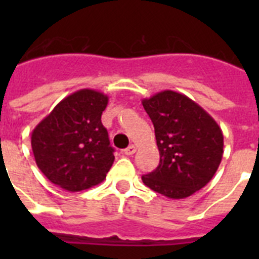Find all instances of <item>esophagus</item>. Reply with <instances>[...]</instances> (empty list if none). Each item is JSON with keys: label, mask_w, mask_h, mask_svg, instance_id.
I'll return each mask as SVG.
<instances>
[{"label": "esophagus", "mask_w": 259, "mask_h": 259, "mask_svg": "<svg viewBox=\"0 0 259 259\" xmlns=\"http://www.w3.org/2000/svg\"><path fill=\"white\" fill-rule=\"evenodd\" d=\"M135 152H136V146L135 145H130L128 148H125L124 149L125 155H132V154H135Z\"/></svg>", "instance_id": "esophagus-1"}]
</instances>
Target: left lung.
Instances as JSON below:
<instances>
[{"label":"left lung","mask_w":259,"mask_h":259,"mask_svg":"<svg viewBox=\"0 0 259 259\" xmlns=\"http://www.w3.org/2000/svg\"><path fill=\"white\" fill-rule=\"evenodd\" d=\"M154 125L159 164L143 182L168 198H185L203 188L223 157V134L212 116L182 93L163 91L144 98Z\"/></svg>","instance_id":"obj_1"}]
</instances>
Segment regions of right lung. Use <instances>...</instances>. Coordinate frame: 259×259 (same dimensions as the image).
Listing matches in <instances>:
<instances>
[{"label":"right lung","mask_w":259,"mask_h":259,"mask_svg":"<svg viewBox=\"0 0 259 259\" xmlns=\"http://www.w3.org/2000/svg\"><path fill=\"white\" fill-rule=\"evenodd\" d=\"M107 102L104 93L80 89L63 98L32 131L36 164L53 184L79 192L104 182L114 162L101 122Z\"/></svg>","instance_id":"1"}]
</instances>
